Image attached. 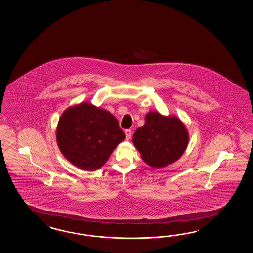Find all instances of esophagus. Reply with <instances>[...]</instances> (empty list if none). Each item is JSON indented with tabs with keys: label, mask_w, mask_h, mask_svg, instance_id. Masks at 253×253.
<instances>
[{
	"label": "esophagus",
	"mask_w": 253,
	"mask_h": 253,
	"mask_svg": "<svg viewBox=\"0 0 253 253\" xmlns=\"http://www.w3.org/2000/svg\"><path fill=\"white\" fill-rule=\"evenodd\" d=\"M125 134H126V139L129 140L131 138V135H132V131L130 129H127L125 131Z\"/></svg>",
	"instance_id": "obj_1"
}]
</instances>
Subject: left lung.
I'll return each mask as SVG.
<instances>
[{
	"label": "left lung",
	"mask_w": 253,
	"mask_h": 253,
	"mask_svg": "<svg viewBox=\"0 0 253 253\" xmlns=\"http://www.w3.org/2000/svg\"><path fill=\"white\" fill-rule=\"evenodd\" d=\"M132 139L143 161L154 168H162L183 156L189 134L177 117L150 111L145 115V125L135 130Z\"/></svg>",
	"instance_id": "left-lung-1"
}]
</instances>
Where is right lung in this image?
<instances>
[{"mask_svg":"<svg viewBox=\"0 0 253 253\" xmlns=\"http://www.w3.org/2000/svg\"><path fill=\"white\" fill-rule=\"evenodd\" d=\"M56 139L68 161L81 170L96 171L107 163L125 134L109 111L81 102L60 116Z\"/></svg>","mask_w":253,"mask_h":253,"instance_id":"add662e5","label":"right lung"}]
</instances>
